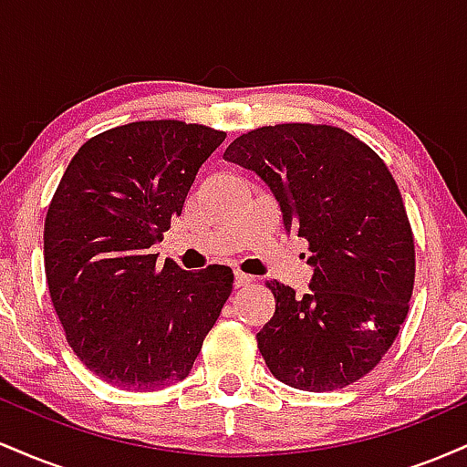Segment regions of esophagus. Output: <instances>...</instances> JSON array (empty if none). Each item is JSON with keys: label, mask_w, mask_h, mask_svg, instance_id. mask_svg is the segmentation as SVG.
<instances>
[{"label": "esophagus", "mask_w": 467, "mask_h": 467, "mask_svg": "<svg viewBox=\"0 0 467 467\" xmlns=\"http://www.w3.org/2000/svg\"><path fill=\"white\" fill-rule=\"evenodd\" d=\"M252 283V276L245 275V272L237 270L234 272V287H248Z\"/></svg>", "instance_id": "1"}]
</instances>
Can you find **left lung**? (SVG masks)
<instances>
[{
    "label": "left lung",
    "instance_id": "1",
    "mask_svg": "<svg viewBox=\"0 0 467 467\" xmlns=\"http://www.w3.org/2000/svg\"><path fill=\"white\" fill-rule=\"evenodd\" d=\"M223 158L270 186L312 252V292L265 283L276 301L256 334L267 368L314 393L358 382L398 337L415 285V239L389 166L349 131L309 122L241 133Z\"/></svg>",
    "mask_w": 467,
    "mask_h": 467
}]
</instances>
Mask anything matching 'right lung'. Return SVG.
Wrapping results in <instances>:
<instances>
[{
    "mask_svg": "<svg viewBox=\"0 0 467 467\" xmlns=\"http://www.w3.org/2000/svg\"><path fill=\"white\" fill-rule=\"evenodd\" d=\"M223 140L195 122H130L89 138L58 182L44 226L50 298L67 345L111 387L184 379L233 292L228 265L189 272L153 254Z\"/></svg>",
    "mask_w": 467,
    "mask_h": 467,
    "instance_id": "right-lung-1",
    "label": "right lung"
}]
</instances>
